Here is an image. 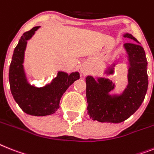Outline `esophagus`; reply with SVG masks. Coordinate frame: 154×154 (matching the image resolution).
Here are the masks:
<instances>
[{"instance_id": "34e87169", "label": "esophagus", "mask_w": 154, "mask_h": 154, "mask_svg": "<svg viewBox=\"0 0 154 154\" xmlns=\"http://www.w3.org/2000/svg\"><path fill=\"white\" fill-rule=\"evenodd\" d=\"M80 72H81V73H82V75H86V72H87V69H86V67L82 66V67H81V68H80Z\"/></svg>"}]
</instances>
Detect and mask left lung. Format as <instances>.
Here are the masks:
<instances>
[{"instance_id":"left-lung-1","label":"left lung","mask_w":154,"mask_h":154,"mask_svg":"<svg viewBox=\"0 0 154 154\" xmlns=\"http://www.w3.org/2000/svg\"><path fill=\"white\" fill-rule=\"evenodd\" d=\"M124 37L134 41L125 43L124 48L128 57V73L127 87L120 94H111L115 84L109 79L93 76L86 78L87 112L92 120L102 123L118 124L134 114L144 101L148 88L147 60L144 49L137 39L126 33ZM116 63H113L105 74L113 75Z\"/></svg>"}]
</instances>
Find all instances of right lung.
<instances>
[{
    "label": "right lung",
    "mask_w": 154,
    "mask_h": 154,
    "mask_svg": "<svg viewBox=\"0 0 154 154\" xmlns=\"http://www.w3.org/2000/svg\"><path fill=\"white\" fill-rule=\"evenodd\" d=\"M39 27L34 26L21 36L14 49L8 77L11 94L23 111L29 115L44 116L53 114L59 109L62 95L79 79V73L75 72L68 75L66 72H58L57 77L43 87H37L29 83L23 64L24 53L27 41Z\"/></svg>",
    "instance_id": "right-lung-1"
}]
</instances>
